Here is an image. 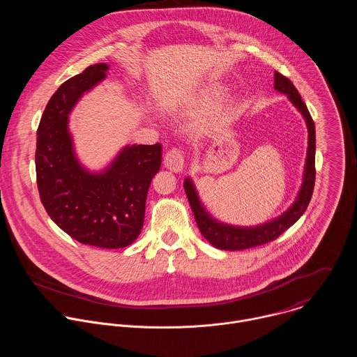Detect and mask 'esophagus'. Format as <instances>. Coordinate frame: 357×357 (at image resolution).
Segmentation results:
<instances>
[{
  "instance_id": "1",
  "label": "esophagus",
  "mask_w": 357,
  "mask_h": 357,
  "mask_svg": "<svg viewBox=\"0 0 357 357\" xmlns=\"http://www.w3.org/2000/svg\"><path fill=\"white\" fill-rule=\"evenodd\" d=\"M164 165L167 169L178 174L183 171V155L179 149L168 151L164 157Z\"/></svg>"
}]
</instances>
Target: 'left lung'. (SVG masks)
I'll list each match as a JSON object with an SVG mask.
<instances>
[{"label": "left lung", "instance_id": "left-lung-1", "mask_svg": "<svg viewBox=\"0 0 357 357\" xmlns=\"http://www.w3.org/2000/svg\"><path fill=\"white\" fill-rule=\"evenodd\" d=\"M274 76V89L288 97L291 105L301 113V116L305 120V124H307L308 146L307 158H305L302 172V183L292 202V205L280 216L256 226H237L220 222L216 218H213L200 200L193 179L190 176L185 178L183 189L186 192L196 225L202 236L219 250H244L275 240L303 215L312 197L315 185V124L307 106H305L298 90L291 83V80H288L278 72H275Z\"/></svg>", "mask_w": 357, "mask_h": 357}]
</instances>
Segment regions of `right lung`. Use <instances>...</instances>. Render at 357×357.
I'll list each match as a JSON object with an SVG mask.
<instances>
[{"label":"right lung","instance_id":"1","mask_svg":"<svg viewBox=\"0 0 357 357\" xmlns=\"http://www.w3.org/2000/svg\"><path fill=\"white\" fill-rule=\"evenodd\" d=\"M97 63L66 80L50 97L36 132V182L47 215L79 243L123 248L139 236L146 193L161 168V144L124 145L100 169L77 157L69 116L82 97L107 77Z\"/></svg>","mask_w":357,"mask_h":357}]
</instances>
